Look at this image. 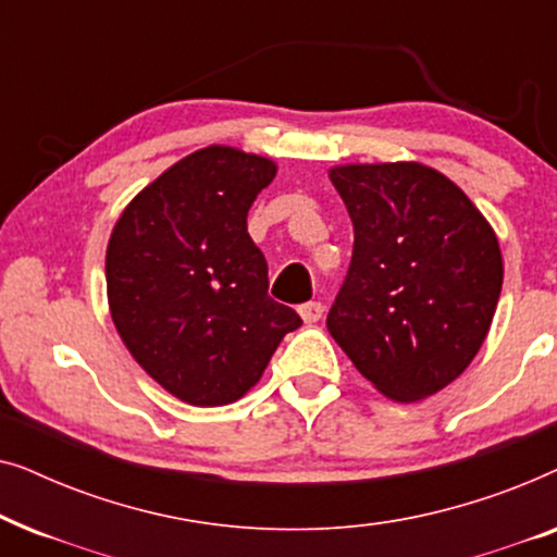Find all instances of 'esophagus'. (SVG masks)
Wrapping results in <instances>:
<instances>
[{
    "label": "esophagus",
    "instance_id": "34e87169",
    "mask_svg": "<svg viewBox=\"0 0 557 557\" xmlns=\"http://www.w3.org/2000/svg\"><path fill=\"white\" fill-rule=\"evenodd\" d=\"M324 314V304L322 301H307L299 307V317L304 319V324H317Z\"/></svg>",
    "mask_w": 557,
    "mask_h": 557
}]
</instances>
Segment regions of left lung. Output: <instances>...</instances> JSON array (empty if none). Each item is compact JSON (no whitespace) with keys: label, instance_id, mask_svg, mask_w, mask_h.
Returning <instances> with one entry per match:
<instances>
[{"label":"left lung","instance_id":"left-lung-1","mask_svg":"<svg viewBox=\"0 0 557 557\" xmlns=\"http://www.w3.org/2000/svg\"><path fill=\"white\" fill-rule=\"evenodd\" d=\"M330 180L352 218L355 248L326 330L385 398H429L490 334L505 278L497 233L429 164H337Z\"/></svg>","mask_w":557,"mask_h":557}]
</instances>
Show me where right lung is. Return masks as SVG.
<instances>
[{
    "instance_id": "1",
    "label": "right lung",
    "mask_w": 557,
    "mask_h": 557,
    "mask_svg": "<svg viewBox=\"0 0 557 557\" xmlns=\"http://www.w3.org/2000/svg\"><path fill=\"white\" fill-rule=\"evenodd\" d=\"M276 172L269 157L210 144L149 182L111 231L113 326L139 368L189 406L240 400L301 326L269 296V265L246 223Z\"/></svg>"
}]
</instances>
